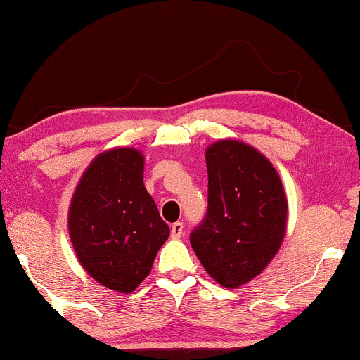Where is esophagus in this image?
<instances>
[{
	"mask_svg": "<svg viewBox=\"0 0 360 360\" xmlns=\"http://www.w3.org/2000/svg\"><path fill=\"white\" fill-rule=\"evenodd\" d=\"M170 232H172V238H175V239L181 238V234H184V224L173 222L172 227H170Z\"/></svg>",
	"mask_w": 360,
	"mask_h": 360,
	"instance_id": "1",
	"label": "esophagus"
}]
</instances>
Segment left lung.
Returning a JSON list of instances; mask_svg holds the SVG:
<instances>
[{"label":"left lung","mask_w":360,"mask_h":360,"mask_svg":"<svg viewBox=\"0 0 360 360\" xmlns=\"http://www.w3.org/2000/svg\"><path fill=\"white\" fill-rule=\"evenodd\" d=\"M205 162L207 212L190 244L215 281L238 288L280 249L288 204L276 170L252 146L224 139L207 148Z\"/></svg>","instance_id":"obj_1"}]
</instances>
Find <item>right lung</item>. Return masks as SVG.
<instances>
[{"label":"right lung","mask_w":360,"mask_h":360,"mask_svg":"<svg viewBox=\"0 0 360 360\" xmlns=\"http://www.w3.org/2000/svg\"><path fill=\"white\" fill-rule=\"evenodd\" d=\"M143 155L117 148L99 155L75 188L69 231L84 269L105 288L129 293L150 274L170 236L143 185Z\"/></svg>","instance_id":"right-lung-1"}]
</instances>
